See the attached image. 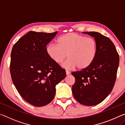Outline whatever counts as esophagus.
Returning <instances> with one entry per match:
<instances>
[{
  "label": "esophagus",
  "mask_w": 125,
  "mask_h": 125,
  "mask_svg": "<svg viewBox=\"0 0 125 125\" xmlns=\"http://www.w3.org/2000/svg\"><path fill=\"white\" fill-rule=\"evenodd\" d=\"M65 73H66V75H69V74H70V72H69L68 71H65Z\"/></svg>",
  "instance_id": "esophagus-1"
}]
</instances>
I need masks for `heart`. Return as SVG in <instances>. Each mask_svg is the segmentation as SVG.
<instances>
[{
	"label": "heart",
	"mask_w": 125,
	"mask_h": 125,
	"mask_svg": "<svg viewBox=\"0 0 125 125\" xmlns=\"http://www.w3.org/2000/svg\"><path fill=\"white\" fill-rule=\"evenodd\" d=\"M97 51L98 44L94 39L73 32L62 35L57 44L51 43L46 47L47 55L55 63L60 64L67 56L69 59L63 64L67 69H86L94 61Z\"/></svg>",
	"instance_id": "obj_1"
}]
</instances>
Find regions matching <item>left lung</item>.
Returning a JSON list of instances; mask_svg holds the SVG:
<instances>
[{
  "mask_svg": "<svg viewBox=\"0 0 125 125\" xmlns=\"http://www.w3.org/2000/svg\"><path fill=\"white\" fill-rule=\"evenodd\" d=\"M82 32L94 38L98 44V51L89 67L72 73L75 79L72 93L80 104L94 106L102 102L113 90L119 65V56L108 37L94 31Z\"/></svg>",
  "mask_w": 125,
  "mask_h": 125,
  "instance_id": "obj_1",
  "label": "left lung"
}]
</instances>
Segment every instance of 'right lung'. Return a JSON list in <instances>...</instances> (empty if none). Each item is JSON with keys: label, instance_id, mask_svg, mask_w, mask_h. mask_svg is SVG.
Here are the masks:
<instances>
[{"label": "right lung", "instance_id": "right-lung-1", "mask_svg": "<svg viewBox=\"0 0 125 125\" xmlns=\"http://www.w3.org/2000/svg\"><path fill=\"white\" fill-rule=\"evenodd\" d=\"M29 31L16 42L11 53L10 74L22 98L35 106L51 102L65 69L51 59L46 46L57 33Z\"/></svg>", "mask_w": 125, "mask_h": 125}]
</instances>
